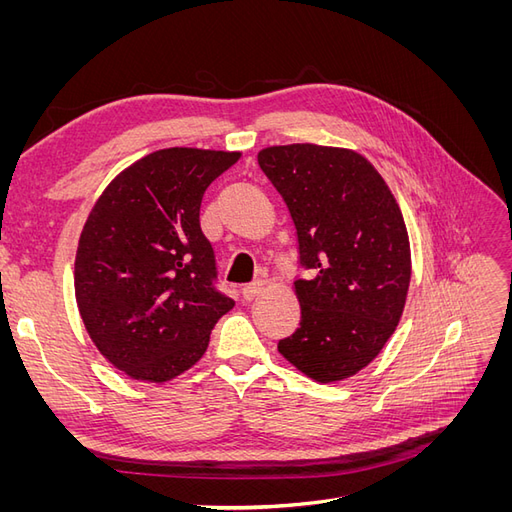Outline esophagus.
I'll use <instances>...</instances> for the list:
<instances>
[{
	"label": "esophagus",
	"instance_id": "obj_1",
	"mask_svg": "<svg viewBox=\"0 0 512 512\" xmlns=\"http://www.w3.org/2000/svg\"><path fill=\"white\" fill-rule=\"evenodd\" d=\"M260 292H262V282L245 284V286L241 288V294H243V299H245V301H252V299H256Z\"/></svg>",
	"mask_w": 512,
	"mask_h": 512
}]
</instances>
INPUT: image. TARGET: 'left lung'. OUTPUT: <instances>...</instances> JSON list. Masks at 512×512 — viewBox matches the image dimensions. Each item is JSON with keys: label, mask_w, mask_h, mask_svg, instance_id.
Segmentation results:
<instances>
[{"label": "left lung", "mask_w": 512, "mask_h": 512, "mask_svg": "<svg viewBox=\"0 0 512 512\" xmlns=\"http://www.w3.org/2000/svg\"><path fill=\"white\" fill-rule=\"evenodd\" d=\"M262 173L297 228L299 329L277 350L316 382L354 376L397 327L410 286V241L395 196L361 153L312 143L267 147Z\"/></svg>", "instance_id": "obj_1"}]
</instances>
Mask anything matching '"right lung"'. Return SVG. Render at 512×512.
Segmentation results:
<instances>
[{"label": "right lung", "mask_w": 512, "mask_h": 512, "mask_svg": "<svg viewBox=\"0 0 512 512\" xmlns=\"http://www.w3.org/2000/svg\"><path fill=\"white\" fill-rule=\"evenodd\" d=\"M239 158L153 151L108 183L89 213L74 262L76 305L104 359L134 380L166 382L190 369L235 305L215 288L200 203Z\"/></svg>", "instance_id": "add662e5"}]
</instances>
